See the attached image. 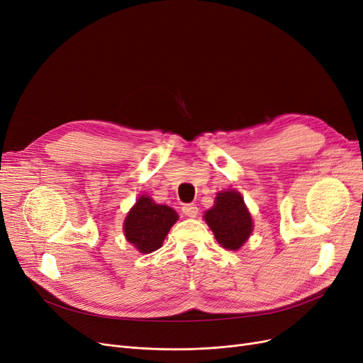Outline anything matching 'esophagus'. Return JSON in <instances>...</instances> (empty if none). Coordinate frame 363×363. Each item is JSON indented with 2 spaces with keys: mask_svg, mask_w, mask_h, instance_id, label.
I'll use <instances>...</instances> for the list:
<instances>
[{
  "mask_svg": "<svg viewBox=\"0 0 363 363\" xmlns=\"http://www.w3.org/2000/svg\"><path fill=\"white\" fill-rule=\"evenodd\" d=\"M182 213L184 216H187V217H196L199 210H198V207L195 204H186V206L182 207Z\"/></svg>",
  "mask_w": 363,
  "mask_h": 363,
  "instance_id": "34e87169",
  "label": "esophagus"
}]
</instances>
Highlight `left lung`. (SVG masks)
<instances>
[{"instance_id":"8db88e82","label":"left lung","mask_w":363,"mask_h":363,"mask_svg":"<svg viewBox=\"0 0 363 363\" xmlns=\"http://www.w3.org/2000/svg\"><path fill=\"white\" fill-rule=\"evenodd\" d=\"M204 219L216 240L228 250H238L253 232L252 216L237 191H223L216 196L213 208L207 210Z\"/></svg>"}]
</instances>
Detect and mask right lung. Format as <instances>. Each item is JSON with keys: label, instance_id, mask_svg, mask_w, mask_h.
Returning a JSON list of instances; mask_svg holds the SVG:
<instances>
[{"label": "right lung", "instance_id": "add662e5", "mask_svg": "<svg viewBox=\"0 0 363 363\" xmlns=\"http://www.w3.org/2000/svg\"><path fill=\"white\" fill-rule=\"evenodd\" d=\"M177 219L176 210L141 195L123 222L125 237L140 253H152L161 247Z\"/></svg>", "mask_w": 363, "mask_h": 363}]
</instances>
